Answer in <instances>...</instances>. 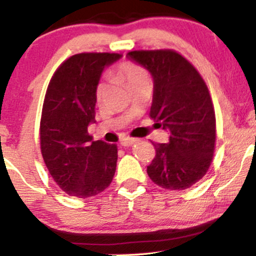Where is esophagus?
I'll use <instances>...</instances> for the list:
<instances>
[{
  "mask_svg": "<svg viewBox=\"0 0 256 256\" xmlns=\"http://www.w3.org/2000/svg\"><path fill=\"white\" fill-rule=\"evenodd\" d=\"M135 142H138V140H136V138H125V140L121 141L120 144H121V146H124V147H130V146H132Z\"/></svg>",
  "mask_w": 256,
  "mask_h": 256,
  "instance_id": "esophagus-1",
  "label": "esophagus"
}]
</instances>
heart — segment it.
Here are the masks:
<instances>
[{
    "label": "heart",
    "instance_id": "obj_1",
    "mask_svg": "<svg viewBox=\"0 0 256 256\" xmlns=\"http://www.w3.org/2000/svg\"><path fill=\"white\" fill-rule=\"evenodd\" d=\"M114 73H115L116 78L125 82L128 88L135 86L140 82H148V76H147L146 70L142 66L132 63V62H124V63L118 64ZM105 89H106V84L104 82H100L96 85L95 95H96L98 100H102V98L104 96Z\"/></svg>",
    "mask_w": 256,
    "mask_h": 256
}]
</instances>
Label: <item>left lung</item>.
Returning a JSON list of instances; mask_svg holds the SVG:
<instances>
[{
	"mask_svg": "<svg viewBox=\"0 0 256 256\" xmlns=\"http://www.w3.org/2000/svg\"><path fill=\"white\" fill-rule=\"evenodd\" d=\"M128 59L144 66L154 80L150 116L170 132L167 144H154L156 156L147 174L171 190L192 187L213 158L216 115L204 80L174 50H135Z\"/></svg>",
	"mask_w": 256,
	"mask_h": 256,
	"instance_id": "8db88e82",
	"label": "left lung"
}]
</instances>
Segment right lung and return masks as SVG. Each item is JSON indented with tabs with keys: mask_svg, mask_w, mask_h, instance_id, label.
Segmentation results:
<instances>
[{
	"mask_svg": "<svg viewBox=\"0 0 256 256\" xmlns=\"http://www.w3.org/2000/svg\"><path fill=\"white\" fill-rule=\"evenodd\" d=\"M121 54L82 53L66 59L48 85L40 120V150L52 178L69 196L88 198L106 190L118 147L92 140L96 85Z\"/></svg>",
	"mask_w": 256,
	"mask_h": 256,
	"instance_id": "add662e5",
	"label": "right lung"
}]
</instances>
